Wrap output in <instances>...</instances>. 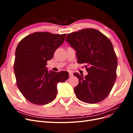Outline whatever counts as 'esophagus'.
<instances>
[{"label": "esophagus", "mask_w": 133, "mask_h": 133, "mask_svg": "<svg viewBox=\"0 0 133 133\" xmlns=\"http://www.w3.org/2000/svg\"><path fill=\"white\" fill-rule=\"evenodd\" d=\"M69 76H70V77H72V76H73V72H72L71 71H69Z\"/></svg>", "instance_id": "1"}]
</instances>
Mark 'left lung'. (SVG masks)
<instances>
[{
  "label": "left lung",
  "mask_w": 133,
  "mask_h": 133,
  "mask_svg": "<svg viewBox=\"0 0 133 133\" xmlns=\"http://www.w3.org/2000/svg\"><path fill=\"white\" fill-rule=\"evenodd\" d=\"M65 41L76 51L78 63L86 64L88 72L85 77L74 74L79 79L74 89L76 98L89 104L103 101L109 94L116 78L117 57L111 41L93 28L68 34Z\"/></svg>",
  "instance_id": "obj_1"
}]
</instances>
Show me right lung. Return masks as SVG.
Returning <instances> with one entry per match:
<instances>
[{"label":"right lung","mask_w":133,"mask_h":133,"mask_svg":"<svg viewBox=\"0 0 133 133\" xmlns=\"http://www.w3.org/2000/svg\"><path fill=\"white\" fill-rule=\"evenodd\" d=\"M66 35L35 32L18 44L14 64L16 83L21 93L30 103L45 105L51 102L57 96V84L69 78L68 71L49 72L45 66L64 43Z\"/></svg>","instance_id":"obj_1"}]
</instances>
